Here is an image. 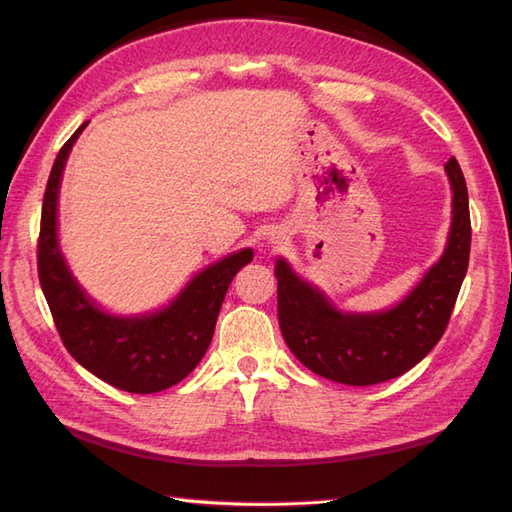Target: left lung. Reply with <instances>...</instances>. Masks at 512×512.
<instances>
[{
    "mask_svg": "<svg viewBox=\"0 0 512 512\" xmlns=\"http://www.w3.org/2000/svg\"><path fill=\"white\" fill-rule=\"evenodd\" d=\"M447 176L453 189V222L440 262L396 308L343 314L308 281L277 259V314L284 341L299 361L334 383L376 385L409 372L440 341L469 268V191L458 160Z\"/></svg>",
    "mask_w": 512,
    "mask_h": 512,
    "instance_id": "1",
    "label": "left lung"
}]
</instances>
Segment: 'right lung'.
Returning <instances> with one entry per match:
<instances>
[{
	"label": "right lung",
	"mask_w": 512,
	"mask_h": 512,
	"mask_svg": "<svg viewBox=\"0 0 512 512\" xmlns=\"http://www.w3.org/2000/svg\"><path fill=\"white\" fill-rule=\"evenodd\" d=\"M76 129L54 160L43 193L37 242L39 284L57 332L76 361L107 385L129 394H156L187 378L209 350L222 301L239 268L250 264L253 250L244 248L209 266L182 295L147 317H112L85 297L72 279L57 246V198L61 173Z\"/></svg>",
	"instance_id": "right-lung-1"
}]
</instances>
